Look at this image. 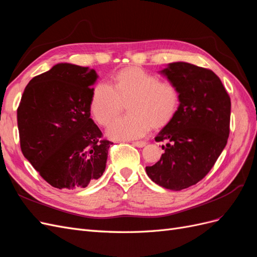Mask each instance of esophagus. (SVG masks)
I'll return each instance as SVG.
<instances>
[{"label":"esophagus","mask_w":257,"mask_h":257,"mask_svg":"<svg viewBox=\"0 0 257 257\" xmlns=\"http://www.w3.org/2000/svg\"><path fill=\"white\" fill-rule=\"evenodd\" d=\"M146 142H144V141H142V142H133V145L134 146H136V147H138V148H142V147H145L146 146Z\"/></svg>","instance_id":"34e87169"}]
</instances>
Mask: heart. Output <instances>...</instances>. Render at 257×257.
<instances>
[{"label":"heart","mask_w":257,"mask_h":257,"mask_svg":"<svg viewBox=\"0 0 257 257\" xmlns=\"http://www.w3.org/2000/svg\"><path fill=\"white\" fill-rule=\"evenodd\" d=\"M128 103V115L115 119L107 130L110 138L128 141L146 135L151 126L161 128L174 119L180 106L176 83L137 66L121 69L111 84L97 82L92 91L90 111L99 125L106 126Z\"/></svg>","instance_id":"1"}]
</instances>
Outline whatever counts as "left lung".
<instances>
[{
    "label": "left lung",
    "instance_id": "8db88e82",
    "mask_svg": "<svg viewBox=\"0 0 257 257\" xmlns=\"http://www.w3.org/2000/svg\"><path fill=\"white\" fill-rule=\"evenodd\" d=\"M162 73L179 88L180 106L155 137L167 143L165 152L146 172L163 188L180 191L204 179L226 146L230 97L211 69L176 62Z\"/></svg>",
    "mask_w": 257,
    "mask_h": 257
}]
</instances>
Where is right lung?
Wrapping results in <instances>:
<instances>
[{
	"label": "right lung",
	"instance_id": "add662e5",
	"mask_svg": "<svg viewBox=\"0 0 257 257\" xmlns=\"http://www.w3.org/2000/svg\"><path fill=\"white\" fill-rule=\"evenodd\" d=\"M94 69L62 63L35 76L17 109L20 148L53 188H85L103 175L111 142L90 118Z\"/></svg>",
	"mask_w": 257,
	"mask_h": 257
}]
</instances>
